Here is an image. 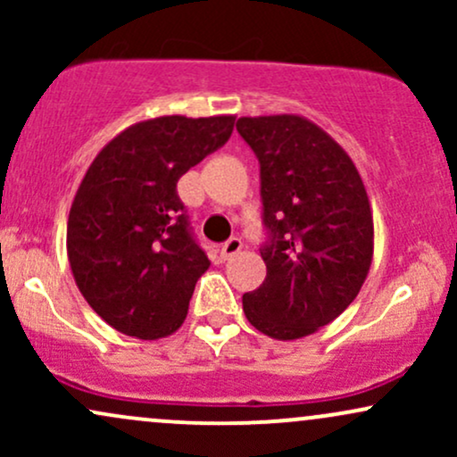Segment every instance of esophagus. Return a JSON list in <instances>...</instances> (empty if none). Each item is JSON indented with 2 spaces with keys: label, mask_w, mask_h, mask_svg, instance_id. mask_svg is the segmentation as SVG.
<instances>
[{
  "label": "esophagus",
  "mask_w": 457,
  "mask_h": 457,
  "mask_svg": "<svg viewBox=\"0 0 457 457\" xmlns=\"http://www.w3.org/2000/svg\"><path fill=\"white\" fill-rule=\"evenodd\" d=\"M240 249H243V240H240V238H229L228 243L221 245V255H223V260L234 258L236 253H240Z\"/></svg>",
  "instance_id": "1"
}]
</instances>
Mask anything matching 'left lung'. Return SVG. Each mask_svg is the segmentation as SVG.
I'll return each instance as SVG.
<instances>
[{"mask_svg": "<svg viewBox=\"0 0 457 457\" xmlns=\"http://www.w3.org/2000/svg\"><path fill=\"white\" fill-rule=\"evenodd\" d=\"M260 161L266 279L243 296L260 333L295 342L327 327L361 292L374 258L363 178L342 145L296 113L238 118Z\"/></svg>", "mask_w": 457, "mask_h": 457, "instance_id": "left-lung-1", "label": "left lung"}]
</instances>
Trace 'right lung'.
Wrapping results in <instances>:
<instances>
[{
	"label": "right lung",
	"mask_w": 457,
	"mask_h": 457,
	"mask_svg": "<svg viewBox=\"0 0 457 457\" xmlns=\"http://www.w3.org/2000/svg\"><path fill=\"white\" fill-rule=\"evenodd\" d=\"M234 120H144L87 167L68 212L66 253L87 305L120 333L152 342L185 322L211 260L188 234L176 185L229 139Z\"/></svg>",
	"instance_id": "right-lung-1"
}]
</instances>
